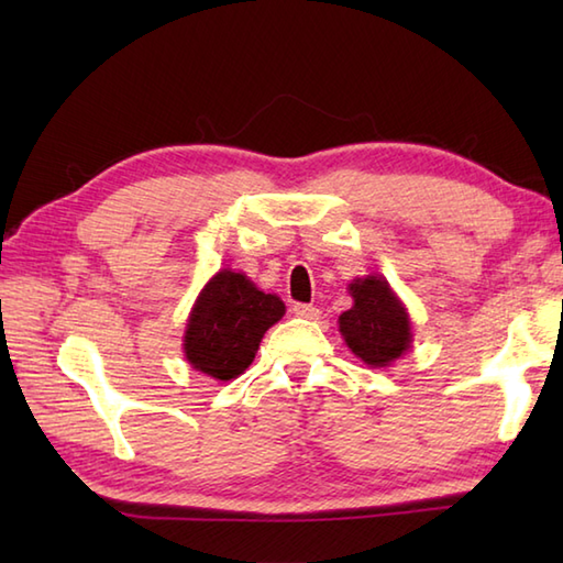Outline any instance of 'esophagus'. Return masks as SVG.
I'll return each mask as SVG.
<instances>
[{
    "label": "esophagus",
    "instance_id": "obj_1",
    "mask_svg": "<svg viewBox=\"0 0 563 563\" xmlns=\"http://www.w3.org/2000/svg\"><path fill=\"white\" fill-rule=\"evenodd\" d=\"M292 314L295 317H300V319H309V321H314V319H319V309L314 307V305H302V302H297V305H292Z\"/></svg>",
    "mask_w": 563,
    "mask_h": 563
}]
</instances>
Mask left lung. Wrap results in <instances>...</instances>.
I'll return each instance as SVG.
<instances>
[{
    "label": "left lung",
    "mask_w": 563,
    "mask_h": 563,
    "mask_svg": "<svg viewBox=\"0 0 563 563\" xmlns=\"http://www.w3.org/2000/svg\"><path fill=\"white\" fill-rule=\"evenodd\" d=\"M353 307L339 317L345 345L369 367H387L411 349V319L389 283L379 275L355 278Z\"/></svg>",
    "instance_id": "1"
}]
</instances>
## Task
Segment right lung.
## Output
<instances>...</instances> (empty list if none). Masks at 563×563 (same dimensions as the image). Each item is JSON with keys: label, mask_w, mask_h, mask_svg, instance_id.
I'll list each match as a JSON object with an SVG mask.
<instances>
[{"label": "right lung", "mask_w": 563, "mask_h": 563, "mask_svg": "<svg viewBox=\"0 0 563 563\" xmlns=\"http://www.w3.org/2000/svg\"><path fill=\"white\" fill-rule=\"evenodd\" d=\"M285 314L278 295H266L244 273L230 268L212 275L190 309L184 353L198 373L234 379L256 357L258 343Z\"/></svg>", "instance_id": "1"}]
</instances>
